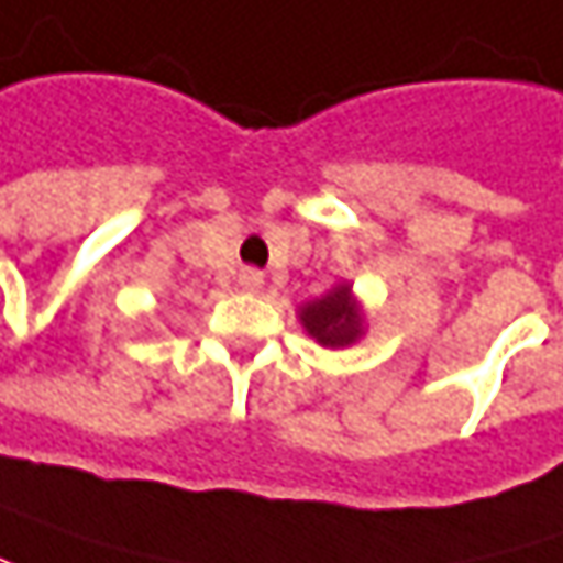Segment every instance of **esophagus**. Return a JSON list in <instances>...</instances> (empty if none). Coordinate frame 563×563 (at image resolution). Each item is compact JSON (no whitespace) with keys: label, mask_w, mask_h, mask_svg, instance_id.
Here are the masks:
<instances>
[{"label":"esophagus","mask_w":563,"mask_h":563,"mask_svg":"<svg viewBox=\"0 0 563 563\" xmlns=\"http://www.w3.org/2000/svg\"><path fill=\"white\" fill-rule=\"evenodd\" d=\"M239 286H242L245 292H257V289L264 286V274L254 271V267H242V271H239Z\"/></svg>","instance_id":"34e87169"}]
</instances>
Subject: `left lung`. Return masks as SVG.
Here are the masks:
<instances>
[{"mask_svg":"<svg viewBox=\"0 0 563 563\" xmlns=\"http://www.w3.org/2000/svg\"><path fill=\"white\" fill-rule=\"evenodd\" d=\"M299 321L321 347H350L363 334V309L350 292V283H338L321 299L299 309Z\"/></svg>","mask_w":563,"mask_h":563,"instance_id":"8db88e82","label":"left lung"}]
</instances>
